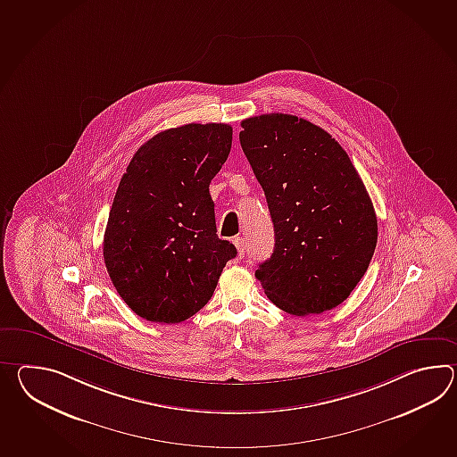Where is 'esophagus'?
<instances>
[{"label": "esophagus", "mask_w": 457, "mask_h": 457, "mask_svg": "<svg viewBox=\"0 0 457 457\" xmlns=\"http://www.w3.org/2000/svg\"><path fill=\"white\" fill-rule=\"evenodd\" d=\"M233 243L234 245H236V249H237L239 257H244V253H245V244H244L243 237H234Z\"/></svg>", "instance_id": "1"}]
</instances>
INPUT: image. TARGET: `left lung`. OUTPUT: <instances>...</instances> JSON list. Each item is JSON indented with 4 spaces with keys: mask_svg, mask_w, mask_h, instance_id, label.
I'll use <instances>...</instances> for the list:
<instances>
[{
    "mask_svg": "<svg viewBox=\"0 0 457 457\" xmlns=\"http://www.w3.org/2000/svg\"><path fill=\"white\" fill-rule=\"evenodd\" d=\"M241 126V147L275 231L274 253L255 277L290 315L333 310L376 251L377 216L364 182L339 142L313 122L272 112Z\"/></svg>",
    "mask_w": 457,
    "mask_h": 457,
    "instance_id": "left-lung-1",
    "label": "left lung"
}]
</instances>
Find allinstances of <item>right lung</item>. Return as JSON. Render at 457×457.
Wrapping results in <instances>:
<instances>
[{"label": "right lung", "mask_w": 457, "mask_h": 457, "mask_svg": "<svg viewBox=\"0 0 457 457\" xmlns=\"http://www.w3.org/2000/svg\"><path fill=\"white\" fill-rule=\"evenodd\" d=\"M233 142L229 124H185L142 144L122 175L103 259L136 315L180 323L210 302L236 247L216 234L210 183Z\"/></svg>", "instance_id": "1"}]
</instances>
